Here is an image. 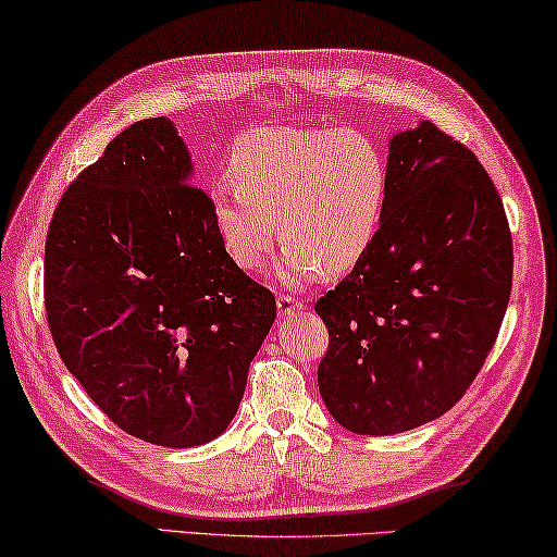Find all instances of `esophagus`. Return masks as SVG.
I'll list each match as a JSON object with an SVG mask.
<instances>
[{"label": "esophagus", "mask_w": 557, "mask_h": 557, "mask_svg": "<svg viewBox=\"0 0 557 557\" xmlns=\"http://www.w3.org/2000/svg\"><path fill=\"white\" fill-rule=\"evenodd\" d=\"M276 306H278V318H283V320L290 318V314H296V312H300L302 308H306L298 298H293V296H278Z\"/></svg>", "instance_id": "esophagus-1"}]
</instances>
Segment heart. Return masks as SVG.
Here are the masks:
<instances>
[{"mask_svg":"<svg viewBox=\"0 0 557 557\" xmlns=\"http://www.w3.org/2000/svg\"><path fill=\"white\" fill-rule=\"evenodd\" d=\"M230 180L211 194L223 247L239 269L259 271L276 245L278 276L308 283L359 264L383 223L391 166L361 131L255 128L235 143Z\"/></svg>","mask_w":557,"mask_h":557,"instance_id":"obj_1","label":"heart"}]
</instances>
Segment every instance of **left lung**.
Masks as SVG:
<instances>
[{
  "mask_svg": "<svg viewBox=\"0 0 557 557\" xmlns=\"http://www.w3.org/2000/svg\"><path fill=\"white\" fill-rule=\"evenodd\" d=\"M383 223L351 274L314 306L330 332L324 405L354 434H403L473 383L511 293V235L466 145L422 121L387 145Z\"/></svg>",
  "mask_w": 557,
  "mask_h": 557,
  "instance_id": "1",
  "label": "left lung"
}]
</instances>
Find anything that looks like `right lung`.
Listing matches in <instances>:
<instances>
[{
    "label": "right lung",
    "mask_w": 557,
    "mask_h": 557,
    "mask_svg": "<svg viewBox=\"0 0 557 557\" xmlns=\"http://www.w3.org/2000/svg\"><path fill=\"white\" fill-rule=\"evenodd\" d=\"M191 176L170 119L133 123L70 184L46 239L60 359L113 424L166 448L225 432L276 320Z\"/></svg>",
    "instance_id": "add662e5"
}]
</instances>
